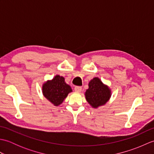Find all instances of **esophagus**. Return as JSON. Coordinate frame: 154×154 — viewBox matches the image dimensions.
Returning a JSON list of instances; mask_svg holds the SVG:
<instances>
[{"instance_id": "34e87169", "label": "esophagus", "mask_w": 154, "mask_h": 154, "mask_svg": "<svg viewBox=\"0 0 154 154\" xmlns=\"http://www.w3.org/2000/svg\"><path fill=\"white\" fill-rule=\"evenodd\" d=\"M81 90H82V88H81V87L77 86V87H75V91H76V92L79 93V92H81Z\"/></svg>"}]
</instances>
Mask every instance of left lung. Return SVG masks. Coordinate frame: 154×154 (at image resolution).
<instances>
[{
    "label": "left lung",
    "instance_id": "obj_1",
    "mask_svg": "<svg viewBox=\"0 0 154 154\" xmlns=\"http://www.w3.org/2000/svg\"><path fill=\"white\" fill-rule=\"evenodd\" d=\"M86 100L94 109L104 105L111 97V90L99 77H94L89 83V89L85 93Z\"/></svg>",
    "mask_w": 154,
    "mask_h": 154
}]
</instances>
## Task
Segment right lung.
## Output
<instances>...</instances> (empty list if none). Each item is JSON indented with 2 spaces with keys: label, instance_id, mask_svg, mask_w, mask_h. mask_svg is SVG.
Here are the masks:
<instances>
[{
  "label": "right lung",
  "instance_id": "1",
  "mask_svg": "<svg viewBox=\"0 0 154 154\" xmlns=\"http://www.w3.org/2000/svg\"><path fill=\"white\" fill-rule=\"evenodd\" d=\"M72 92L71 87L65 82L63 77L57 75L42 85L43 95L55 106L63 102L68 94Z\"/></svg>",
  "mask_w": 154,
  "mask_h": 154
}]
</instances>
